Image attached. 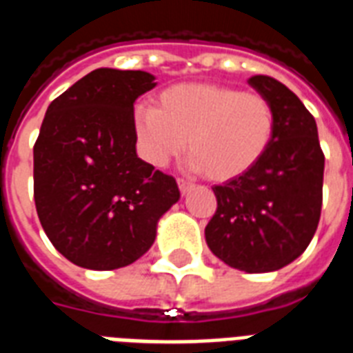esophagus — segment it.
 Wrapping results in <instances>:
<instances>
[{"instance_id": "esophagus-1", "label": "esophagus", "mask_w": 353, "mask_h": 353, "mask_svg": "<svg viewBox=\"0 0 353 353\" xmlns=\"http://www.w3.org/2000/svg\"><path fill=\"white\" fill-rule=\"evenodd\" d=\"M179 188H180V193L182 194H188L191 190L194 188V184L191 180H185V179H179Z\"/></svg>"}]
</instances>
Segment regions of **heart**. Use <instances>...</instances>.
I'll return each instance as SVG.
<instances>
[{"label":"heart","mask_w":353,"mask_h":353,"mask_svg":"<svg viewBox=\"0 0 353 353\" xmlns=\"http://www.w3.org/2000/svg\"><path fill=\"white\" fill-rule=\"evenodd\" d=\"M275 117L259 92L219 83H180L157 98V107L134 109V134L143 159L165 165L184 149L191 165L211 180L248 173L264 157Z\"/></svg>","instance_id":"1"}]
</instances>
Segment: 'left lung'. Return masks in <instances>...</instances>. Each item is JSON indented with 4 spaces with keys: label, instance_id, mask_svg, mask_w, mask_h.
Masks as SVG:
<instances>
[{
    "label": "left lung",
    "instance_id": "obj_1",
    "mask_svg": "<svg viewBox=\"0 0 353 353\" xmlns=\"http://www.w3.org/2000/svg\"><path fill=\"white\" fill-rule=\"evenodd\" d=\"M248 83L272 105L273 138L255 168L213 188L216 211L205 242L228 266L266 273L288 266L314 239L324 154L315 118L288 87L262 74Z\"/></svg>",
    "mask_w": 353,
    "mask_h": 353
}]
</instances>
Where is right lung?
I'll use <instances>...</instances> for the list:
<instances>
[{
    "instance_id": "right-lung-1",
    "label": "right lung",
    "mask_w": 353,
    "mask_h": 353,
    "mask_svg": "<svg viewBox=\"0 0 353 353\" xmlns=\"http://www.w3.org/2000/svg\"><path fill=\"white\" fill-rule=\"evenodd\" d=\"M157 85L145 70H92L45 112L34 145V202L52 246L107 272L153 246L180 199L176 180L137 154L134 101Z\"/></svg>"
}]
</instances>
